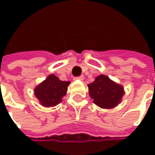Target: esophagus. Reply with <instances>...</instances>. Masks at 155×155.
<instances>
[{
    "label": "esophagus",
    "mask_w": 155,
    "mask_h": 155,
    "mask_svg": "<svg viewBox=\"0 0 155 155\" xmlns=\"http://www.w3.org/2000/svg\"><path fill=\"white\" fill-rule=\"evenodd\" d=\"M74 80H79V81H83L84 80V75H80L77 77H74Z\"/></svg>",
    "instance_id": "1"
}]
</instances>
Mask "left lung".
Returning <instances> with one entry per match:
<instances>
[{"label":"left lung","instance_id":"left-lung-1","mask_svg":"<svg viewBox=\"0 0 155 155\" xmlns=\"http://www.w3.org/2000/svg\"><path fill=\"white\" fill-rule=\"evenodd\" d=\"M88 87L93 102L104 109L115 107L124 95L123 87L103 74L97 76L93 83L88 84Z\"/></svg>","mask_w":155,"mask_h":155}]
</instances>
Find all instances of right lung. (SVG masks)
<instances>
[{"mask_svg": "<svg viewBox=\"0 0 155 155\" xmlns=\"http://www.w3.org/2000/svg\"><path fill=\"white\" fill-rule=\"evenodd\" d=\"M70 81H60L54 74H50L35 89V94L41 104L45 107H53L60 104L64 97Z\"/></svg>", "mask_w": 155, "mask_h": 155, "instance_id": "add662e5", "label": "right lung"}]
</instances>
